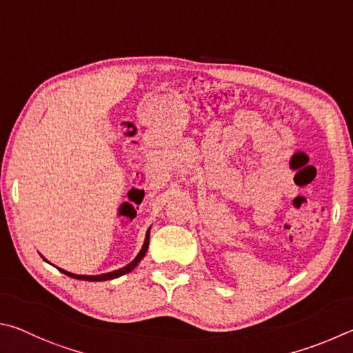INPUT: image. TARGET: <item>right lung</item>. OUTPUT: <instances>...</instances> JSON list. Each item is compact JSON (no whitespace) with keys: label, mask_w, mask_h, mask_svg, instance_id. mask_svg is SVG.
<instances>
[{"label":"right lung","mask_w":353,"mask_h":353,"mask_svg":"<svg viewBox=\"0 0 353 353\" xmlns=\"http://www.w3.org/2000/svg\"><path fill=\"white\" fill-rule=\"evenodd\" d=\"M150 230L147 231V236H145V242H144V246H142V250L139 251V254L136 256L134 261L132 263H128L127 267H123L121 270H116V271H111V273H107V274H99V276H80V274H72V273H68V271L59 268V271H61V273L70 276V277H74V279H79V281H91V282H97V281H110V279H116V277H119L122 274L125 273H130L136 265H138L141 262V259L145 256L147 252V248H148V240H150Z\"/></svg>","instance_id":"obj_1"}]
</instances>
